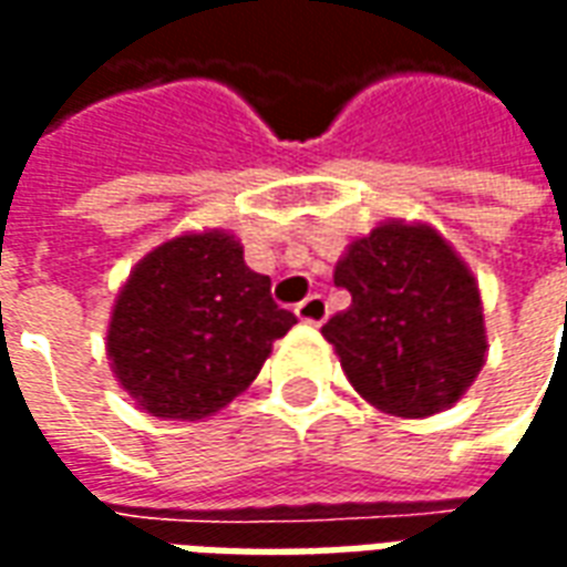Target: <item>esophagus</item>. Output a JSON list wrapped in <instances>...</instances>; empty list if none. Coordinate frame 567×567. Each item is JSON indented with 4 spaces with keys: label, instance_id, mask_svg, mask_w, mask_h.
Instances as JSON below:
<instances>
[{
    "label": "esophagus",
    "instance_id": "esophagus-1",
    "mask_svg": "<svg viewBox=\"0 0 567 567\" xmlns=\"http://www.w3.org/2000/svg\"><path fill=\"white\" fill-rule=\"evenodd\" d=\"M297 319L307 321V324H321L328 319V300L321 295H309L303 303H297Z\"/></svg>",
    "mask_w": 567,
    "mask_h": 567
}]
</instances>
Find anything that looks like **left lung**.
<instances>
[{
  "label": "left lung",
  "instance_id": "obj_1",
  "mask_svg": "<svg viewBox=\"0 0 567 567\" xmlns=\"http://www.w3.org/2000/svg\"><path fill=\"white\" fill-rule=\"evenodd\" d=\"M333 285L352 307L321 333L364 401L422 419L467 392L486 361L480 291L431 227L394 221L355 239Z\"/></svg>",
  "mask_w": 567,
  "mask_h": 567
}]
</instances>
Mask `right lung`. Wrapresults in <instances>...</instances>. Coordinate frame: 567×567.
I'll return each mask as SVG.
<instances>
[{"mask_svg":"<svg viewBox=\"0 0 567 567\" xmlns=\"http://www.w3.org/2000/svg\"><path fill=\"white\" fill-rule=\"evenodd\" d=\"M295 312L248 270L230 234H190L133 270L109 324L121 385L161 419H206L246 389Z\"/></svg>","mask_w":567,"mask_h":567,"instance_id":"right-lung-1","label":"right lung"}]
</instances>
